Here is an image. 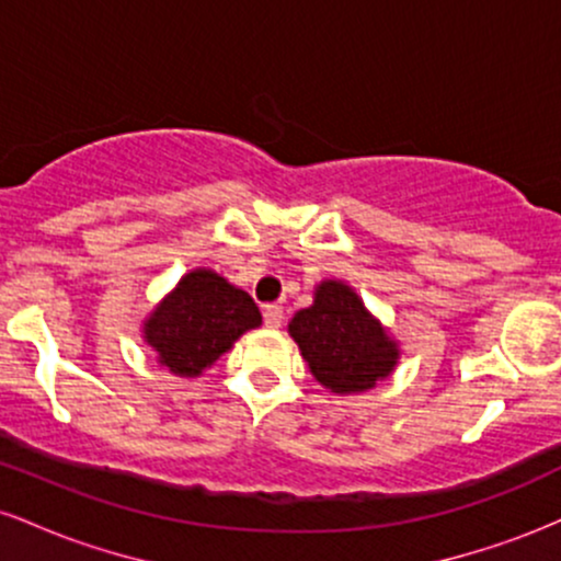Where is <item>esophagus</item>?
<instances>
[{
    "mask_svg": "<svg viewBox=\"0 0 561 561\" xmlns=\"http://www.w3.org/2000/svg\"><path fill=\"white\" fill-rule=\"evenodd\" d=\"M282 319H285V311H282L279 306L263 308V321H266V327H272V330H279Z\"/></svg>",
    "mask_w": 561,
    "mask_h": 561,
    "instance_id": "34e87169",
    "label": "esophagus"
}]
</instances>
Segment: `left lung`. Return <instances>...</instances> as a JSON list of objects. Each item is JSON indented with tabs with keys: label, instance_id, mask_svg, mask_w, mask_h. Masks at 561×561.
<instances>
[{
	"label": "left lung",
	"instance_id": "obj_1",
	"mask_svg": "<svg viewBox=\"0 0 561 561\" xmlns=\"http://www.w3.org/2000/svg\"><path fill=\"white\" fill-rule=\"evenodd\" d=\"M313 379L334 396L377 388L396 371L401 345L343 279L313 287V302L287 324Z\"/></svg>",
	"mask_w": 561,
	"mask_h": 561
}]
</instances>
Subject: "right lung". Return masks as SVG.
Here are the masks:
<instances>
[{
	"mask_svg": "<svg viewBox=\"0 0 561 561\" xmlns=\"http://www.w3.org/2000/svg\"><path fill=\"white\" fill-rule=\"evenodd\" d=\"M261 327V311L244 289L214 268H192L141 321V340L173 377L195 379Z\"/></svg>",
	"mask_w": 561,
	"mask_h": 561,
	"instance_id": "1",
	"label": "right lung"
}]
</instances>
